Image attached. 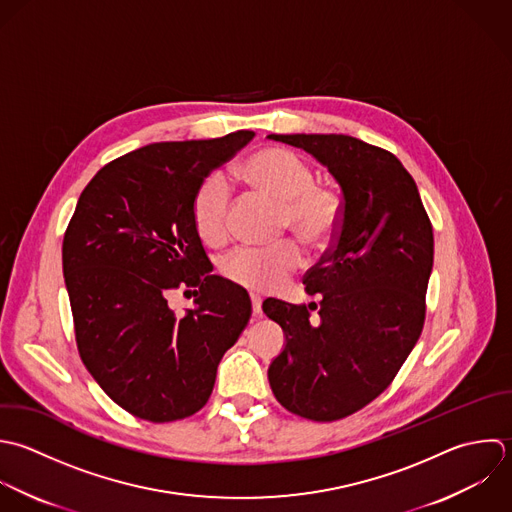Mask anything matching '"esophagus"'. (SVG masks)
<instances>
[{
  "label": "esophagus",
  "instance_id": "obj_1",
  "mask_svg": "<svg viewBox=\"0 0 512 512\" xmlns=\"http://www.w3.org/2000/svg\"><path fill=\"white\" fill-rule=\"evenodd\" d=\"M251 305H253V315H261V297L259 295H251Z\"/></svg>",
  "mask_w": 512,
  "mask_h": 512
}]
</instances>
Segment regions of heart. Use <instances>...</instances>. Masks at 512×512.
<instances>
[{"label":"heart","mask_w":512,"mask_h":512,"mask_svg":"<svg viewBox=\"0 0 512 512\" xmlns=\"http://www.w3.org/2000/svg\"><path fill=\"white\" fill-rule=\"evenodd\" d=\"M233 175L255 191L281 203L283 225L291 227L307 245L327 243L341 221V197L327 185L313 183L311 167L293 151L265 147L249 155L233 169ZM229 191L219 175L207 177L193 197V223L199 237L217 243L227 229ZM295 243L287 241L271 249L241 247L229 253L223 275L251 291H271L301 265Z\"/></svg>","instance_id":"heart-1"}]
</instances>
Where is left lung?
<instances>
[{"label": "left lung", "mask_w": 512, "mask_h": 512, "mask_svg": "<svg viewBox=\"0 0 512 512\" xmlns=\"http://www.w3.org/2000/svg\"><path fill=\"white\" fill-rule=\"evenodd\" d=\"M269 139L311 153L343 191L333 245L303 279L321 301L263 303L285 333V349L267 373L275 399L293 415L331 423L377 399L417 345L433 225L415 179L393 153L337 133Z\"/></svg>", "instance_id": "obj_1"}]
</instances>
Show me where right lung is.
I'll use <instances>...</instances> for the list:
<instances>
[{"instance_id":"1","label":"right lung","mask_w":512,"mask_h":512,"mask_svg":"<svg viewBox=\"0 0 512 512\" xmlns=\"http://www.w3.org/2000/svg\"><path fill=\"white\" fill-rule=\"evenodd\" d=\"M253 137L161 141L113 159L81 191L63 235L79 357L107 397L143 421L197 413L249 323L247 291L209 273L193 197ZM181 284L200 291L177 316L166 295Z\"/></svg>"}]
</instances>
